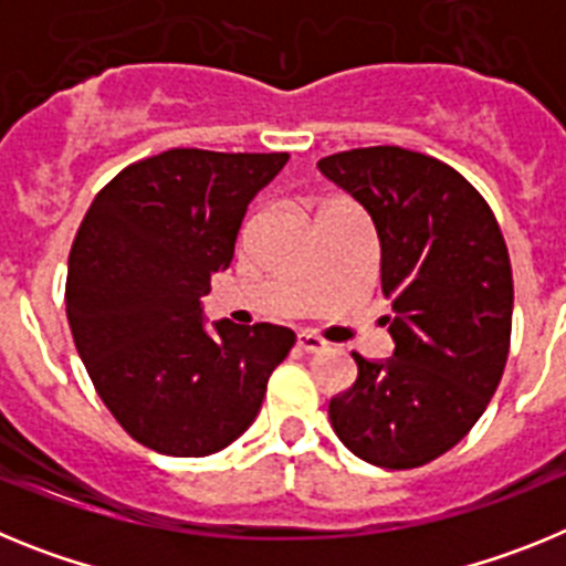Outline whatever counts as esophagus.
Wrapping results in <instances>:
<instances>
[{"mask_svg":"<svg viewBox=\"0 0 566 566\" xmlns=\"http://www.w3.org/2000/svg\"><path fill=\"white\" fill-rule=\"evenodd\" d=\"M297 345H300V348H303V352H312V354L326 352V348H328L326 339L317 337V334H314V332H300L297 334Z\"/></svg>","mask_w":566,"mask_h":566,"instance_id":"obj_1","label":"esophagus"}]
</instances>
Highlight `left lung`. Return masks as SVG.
Segmentation results:
<instances>
[{"instance_id": "obj_1", "label": "left lung", "mask_w": 566, "mask_h": 566, "mask_svg": "<svg viewBox=\"0 0 566 566\" xmlns=\"http://www.w3.org/2000/svg\"><path fill=\"white\" fill-rule=\"evenodd\" d=\"M371 214L394 357L354 354L357 382L328 402L339 442L368 464L408 470L451 451L502 379L513 272L488 201L431 155L363 147L317 161Z\"/></svg>"}]
</instances>
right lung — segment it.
I'll list each match as a JSON object with an SVG mask.
<instances>
[{"label":"right lung","instance_id":"obj_1","mask_svg":"<svg viewBox=\"0 0 566 566\" xmlns=\"http://www.w3.org/2000/svg\"><path fill=\"white\" fill-rule=\"evenodd\" d=\"M286 153L167 149L96 195L67 260V319L98 397L167 457L223 451L258 417L294 332L203 317L249 203Z\"/></svg>","mask_w":566,"mask_h":566}]
</instances>
